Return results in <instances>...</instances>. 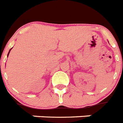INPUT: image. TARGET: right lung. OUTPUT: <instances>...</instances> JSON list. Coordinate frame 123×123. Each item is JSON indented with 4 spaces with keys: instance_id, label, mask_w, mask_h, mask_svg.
<instances>
[{
    "instance_id": "1",
    "label": "right lung",
    "mask_w": 123,
    "mask_h": 123,
    "mask_svg": "<svg viewBox=\"0 0 123 123\" xmlns=\"http://www.w3.org/2000/svg\"><path fill=\"white\" fill-rule=\"evenodd\" d=\"M11 49H12V48H11ZM11 49H10V50H9V51L8 54H7V56H8V55H9V53H10V51H11Z\"/></svg>"
}]
</instances>
